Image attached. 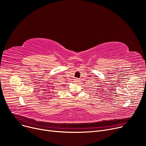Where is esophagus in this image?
<instances>
[{
  "mask_svg": "<svg viewBox=\"0 0 146 146\" xmlns=\"http://www.w3.org/2000/svg\"><path fill=\"white\" fill-rule=\"evenodd\" d=\"M75 82H79V79H78V78H76V79H75Z\"/></svg>",
  "mask_w": 146,
  "mask_h": 146,
  "instance_id": "obj_1",
  "label": "esophagus"
}]
</instances>
